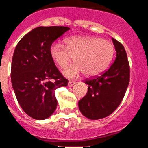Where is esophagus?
Masks as SVG:
<instances>
[{"mask_svg": "<svg viewBox=\"0 0 148 148\" xmlns=\"http://www.w3.org/2000/svg\"><path fill=\"white\" fill-rule=\"evenodd\" d=\"M75 84V82H73V81H69V82H68V86L72 87L73 86L74 84Z\"/></svg>", "mask_w": 148, "mask_h": 148, "instance_id": "1", "label": "esophagus"}]
</instances>
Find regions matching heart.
I'll return each mask as SVG.
<instances>
[{"mask_svg":"<svg viewBox=\"0 0 148 148\" xmlns=\"http://www.w3.org/2000/svg\"><path fill=\"white\" fill-rule=\"evenodd\" d=\"M64 42L65 45L52 44L50 55L60 69L66 67L75 58L76 63L64 71L69 78L82 73L88 77L99 75L107 69L114 55L112 42L98 36H70Z\"/></svg>","mask_w":148,"mask_h":148,"instance_id":"heart-1","label":"heart"}]
</instances>
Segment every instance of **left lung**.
I'll use <instances>...</instances> for the list:
<instances>
[{
  "label": "left lung",
  "instance_id": "left-lung-1",
  "mask_svg": "<svg viewBox=\"0 0 148 148\" xmlns=\"http://www.w3.org/2000/svg\"><path fill=\"white\" fill-rule=\"evenodd\" d=\"M116 58L110 68L100 76L88 79V93L79 102L83 115L98 120L110 115L119 106L128 88L130 77V64L123 45L112 38Z\"/></svg>",
  "mask_w": 148,
  "mask_h": 148
}]
</instances>
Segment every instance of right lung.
Segmentation results:
<instances>
[{"mask_svg": "<svg viewBox=\"0 0 148 148\" xmlns=\"http://www.w3.org/2000/svg\"><path fill=\"white\" fill-rule=\"evenodd\" d=\"M69 27H38L21 38L12 60L11 81L20 106L27 115L45 120L58 106L55 90L67 86L50 55V47Z\"/></svg>", "mask_w": 148, "mask_h": 148, "instance_id": "right-lung-1", "label": "right lung"}]
</instances>
